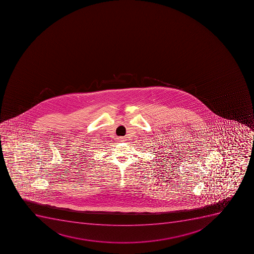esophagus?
<instances>
[{
  "mask_svg": "<svg viewBox=\"0 0 254 254\" xmlns=\"http://www.w3.org/2000/svg\"><path fill=\"white\" fill-rule=\"evenodd\" d=\"M118 140H119V141H126V137H118Z\"/></svg>",
  "mask_w": 254,
  "mask_h": 254,
  "instance_id": "obj_1",
  "label": "esophagus"
}]
</instances>
